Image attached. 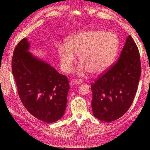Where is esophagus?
Returning a JSON list of instances; mask_svg holds the SVG:
<instances>
[{
  "instance_id": "1",
  "label": "esophagus",
  "mask_w": 150,
  "mask_h": 150,
  "mask_svg": "<svg viewBox=\"0 0 150 150\" xmlns=\"http://www.w3.org/2000/svg\"><path fill=\"white\" fill-rule=\"evenodd\" d=\"M82 82V81L81 80V79H77V80H76V81H75L74 82H73V83H74L75 84L78 85V84H81Z\"/></svg>"
}]
</instances>
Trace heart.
I'll return each mask as SVG.
<instances>
[{
  "instance_id": "b5f03b06",
  "label": "heart",
  "mask_w": 150,
  "mask_h": 150,
  "mask_svg": "<svg viewBox=\"0 0 150 150\" xmlns=\"http://www.w3.org/2000/svg\"><path fill=\"white\" fill-rule=\"evenodd\" d=\"M120 40L113 31L90 30L73 35L66 44L57 47L63 71L71 73L74 68L75 57L79 55L81 71L86 70L98 74L110 66L116 57Z\"/></svg>"
}]
</instances>
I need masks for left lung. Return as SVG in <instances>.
<instances>
[{"mask_svg": "<svg viewBox=\"0 0 150 150\" xmlns=\"http://www.w3.org/2000/svg\"><path fill=\"white\" fill-rule=\"evenodd\" d=\"M141 73L139 51L129 35L116 63L91 84L94 116L111 122L124 115L134 99Z\"/></svg>", "mask_w": 150, "mask_h": 150, "instance_id": "obj_1", "label": "left lung"}]
</instances>
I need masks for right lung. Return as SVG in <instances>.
Masks as SVG:
<instances>
[{"instance_id": "1", "label": "right lung", "mask_w": 150, "mask_h": 150, "mask_svg": "<svg viewBox=\"0 0 150 150\" xmlns=\"http://www.w3.org/2000/svg\"><path fill=\"white\" fill-rule=\"evenodd\" d=\"M28 39L16 46L11 60L12 73L24 106L37 119L52 123L61 118L66 110L69 83L48 64L28 52Z\"/></svg>"}]
</instances>
